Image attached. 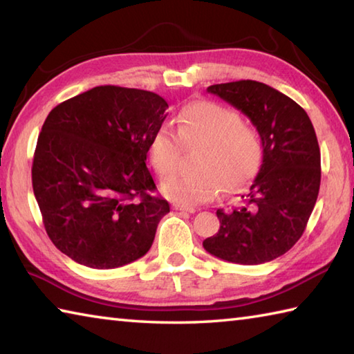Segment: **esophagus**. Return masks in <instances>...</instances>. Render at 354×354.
Wrapping results in <instances>:
<instances>
[{"mask_svg":"<svg viewBox=\"0 0 354 354\" xmlns=\"http://www.w3.org/2000/svg\"><path fill=\"white\" fill-rule=\"evenodd\" d=\"M172 207H174L176 209V211H182V212H187V214H194V212H196V209H194V207H191V206H185V205H174V206H172Z\"/></svg>","mask_w":354,"mask_h":354,"instance_id":"obj_1","label":"esophagus"}]
</instances>
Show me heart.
Returning a JSON list of instances; mask_svg holds the SVG:
<instances>
[{
  "label": "heart",
  "mask_w": 354,
  "mask_h": 354,
  "mask_svg": "<svg viewBox=\"0 0 354 354\" xmlns=\"http://www.w3.org/2000/svg\"><path fill=\"white\" fill-rule=\"evenodd\" d=\"M177 131L163 124L151 136L148 154L156 172L169 177L178 169L186 148L200 149L197 172L167 180L162 192L182 205H200L217 198L223 189L235 191L249 183L259 169L263 142L257 129L232 108L212 100L185 106Z\"/></svg>",
  "instance_id": "1"
}]
</instances>
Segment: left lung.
Returning a JSON list of instances; mask_svg holds the SVG:
<instances>
[{"label": "left lung", "instance_id": "obj_1", "mask_svg": "<svg viewBox=\"0 0 354 354\" xmlns=\"http://www.w3.org/2000/svg\"><path fill=\"white\" fill-rule=\"evenodd\" d=\"M250 119L263 142V163L235 207L218 209L209 254L229 263L272 261L293 248L312 215L321 185V151L307 113L293 99L257 81L207 86Z\"/></svg>", "mask_w": 354, "mask_h": 354}]
</instances>
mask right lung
<instances>
[{
  "instance_id": "add662e5",
  "label": "right lung",
  "mask_w": 354,
  "mask_h": 354,
  "mask_svg": "<svg viewBox=\"0 0 354 354\" xmlns=\"http://www.w3.org/2000/svg\"><path fill=\"white\" fill-rule=\"evenodd\" d=\"M167 108L153 91L100 85L48 113L33 156V194L48 238L73 261L114 269L149 250L169 212L151 194L145 163Z\"/></svg>"
}]
</instances>
